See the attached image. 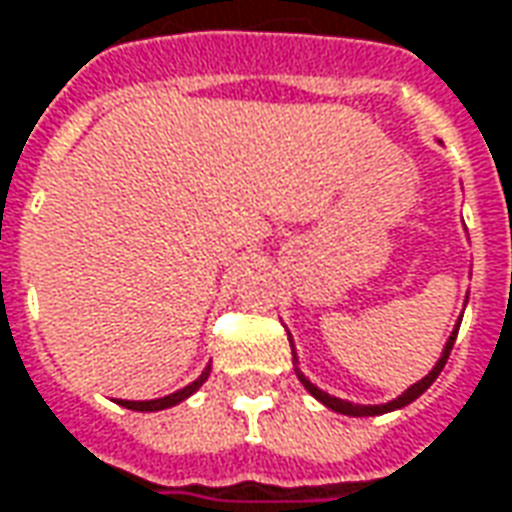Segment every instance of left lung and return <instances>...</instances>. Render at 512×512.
Masks as SVG:
<instances>
[{
  "label": "left lung",
  "instance_id": "left-lung-1",
  "mask_svg": "<svg viewBox=\"0 0 512 512\" xmlns=\"http://www.w3.org/2000/svg\"><path fill=\"white\" fill-rule=\"evenodd\" d=\"M457 330H460V324H457V327H455V332H452V338H449V343H446V349H443L441 360L435 363V368H432L430 374H427V377H424V380H421V382H416V385H410V388H407V391L402 393L399 399H393V402H388V405H352V402H343V399H335V396H330V393L318 391L316 385H310V382H307L305 377L299 374V371H296V374H299V380H302V385H305L307 391L313 393V396H316L321 405H327V407H330V410H335V413H343V416H360V418H363V416H380V413H388V410H396V407L410 405L413 399H418L421 393L430 388L432 382L438 380V374H441L443 366H446V360H449V355H452V346H455ZM293 363H296V355H293Z\"/></svg>",
  "mask_w": 512,
  "mask_h": 512
}]
</instances>
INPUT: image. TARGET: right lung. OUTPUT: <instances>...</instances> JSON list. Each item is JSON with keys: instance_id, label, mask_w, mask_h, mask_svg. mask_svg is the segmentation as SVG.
<instances>
[{"instance_id": "right-lung-1", "label": "right lung", "mask_w": 512, "mask_h": 512, "mask_svg": "<svg viewBox=\"0 0 512 512\" xmlns=\"http://www.w3.org/2000/svg\"><path fill=\"white\" fill-rule=\"evenodd\" d=\"M207 374H210V368H205L202 371V377L196 382H191L188 388H182V391L177 393H171V396H163V399H152V402H127V399H119V405L121 407H127V410H141V413H155V410H166V407H174V405H180L182 399H188L191 393L202 385V382L207 380Z\"/></svg>"}]
</instances>
